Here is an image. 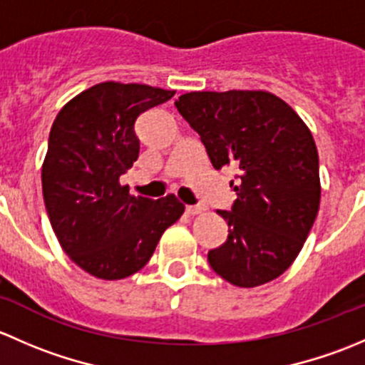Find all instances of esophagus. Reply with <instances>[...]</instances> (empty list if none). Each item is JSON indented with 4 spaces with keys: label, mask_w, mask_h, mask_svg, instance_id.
<instances>
[{
    "label": "esophagus",
    "mask_w": 365,
    "mask_h": 365,
    "mask_svg": "<svg viewBox=\"0 0 365 365\" xmlns=\"http://www.w3.org/2000/svg\"><path fill=\"white\" fill-rule=\"evenodd\" d=\"M206 210L205 205H192V206H187L185 212L189 213V215H197V213H203Z\"/></svg>",
    "instance_id": "obj_1"
}]
</instances>
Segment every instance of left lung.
<instances>
[{
  "label": "left lung",
  "mask_w": 365,
  "mask_h": 365,
  "mask_svg": "<svg viewBox=\"0 0 365 365\" xmlns=\"http://www.w3.org/2000/svg\"><path fill=\"white\" fill-rule=\"evenodd\" d=\"M215 169H238L227 240L208 252L215 274L254 288L284 274L319 208L318 150L307 125L268 91H190L175 102Z\"/></svg>",
  "instance_id": "obj_1"
}]
</instances>
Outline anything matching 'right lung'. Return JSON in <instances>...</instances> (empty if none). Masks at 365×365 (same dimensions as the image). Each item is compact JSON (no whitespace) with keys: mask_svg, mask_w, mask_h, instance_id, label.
Wrapping results in <instances>:
<instances>
[{"mask_svg":"<svg viewBox=\"0 0 365 365\" xmlns=\"http://www.w3.org/2000/svg\"><path fill=\"white\" fill-rule=\"evenodd\" d=\"M173 95L108 81L72 98L54 120L43 203L63 251L90 275L116 281L141 270L185 210L173 194L155 201L120 185L139 157L135 120Z\"/></svg>","mask_w":365,"mask_h":365,"instance_id":"add662e5","label":"right lung"}]
</instances>
